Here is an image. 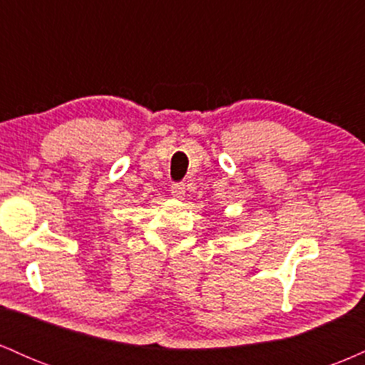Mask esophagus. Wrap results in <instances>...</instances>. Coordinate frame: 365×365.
Masks as SVG:
<instances>
[{"label": "esophagus", "mask_w": 365, "mask_h": 365, "mask_svg": "<svg viewBox=\"0 0 365 365\" xmlns=\"http://www.w3.org/2000/svg\"><path fill=\"white\" fill-rule=\"evenodd\" d=\"M171 195H173L175 199H182V197L185 195V185H183V183H173V185H171Z\"/></svg>", "instance_id": "esophagus-1"}]
</instances>
